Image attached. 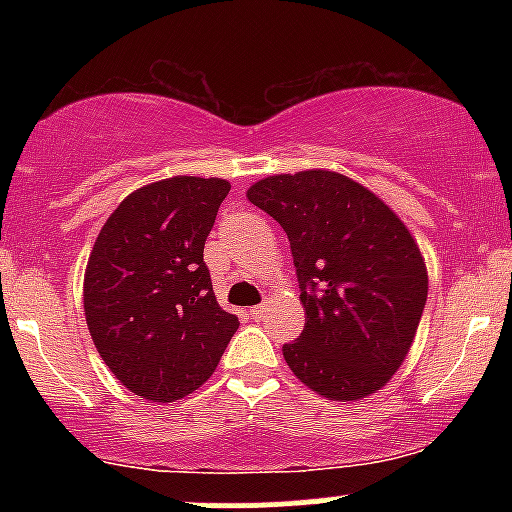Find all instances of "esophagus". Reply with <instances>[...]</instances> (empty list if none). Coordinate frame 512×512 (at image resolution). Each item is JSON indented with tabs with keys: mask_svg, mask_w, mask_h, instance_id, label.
Instances as JSON below:
<instances>
[{
	"mask_svg": "<svg viewBox=\"0 0 512 512\" xmlns=\"http://www.w3.org/2000/svg\"><path fill=\"white\" fill-rule=\"evenodd\" d=\"M264 315H267V305H255V308H252L250 310V317H252V320H262V317Z\"/></svg>",
	"mask_w": 512,
	"mask_h": 512,
	"instance_id": "obj_1",
	"label": "esophagus"
}]
</instances>
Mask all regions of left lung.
Listing matches in <instances>:
<instances>
[{"label":"left lung","instance_id":"8db88e82","mask_svg":"<svg viewBox=\"0 0 512 512\" xmlns=\"http://www.w3.org/2000/svg\"><path fill=\"white\" fill-rule=\"evenodd\" d=\"M291 243L305 327L284 358L337 402L373 395L409 354L428 296L419 245L368 187L334 170L269 175L248 190Z\"/></svg>","mask_w":512,"mask_h":512}]
</instances>
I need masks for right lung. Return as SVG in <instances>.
Instances as JSON below:
<instances>
[{
	"mask_svg": "<svg viewBox=\"0 0 512 512\" xmlns=\"http://www.w3.org/2000/svg\"><path fill=\"white\" fill-rule=\"evenodd\" d=\"M231 182L175 175L139 187L98 233L84 274L93 344L127 390L175 402L209 380L238 330L211 289L204 243Z\"/></svg>",
	"mask_w": 512,
	"mask_h": 512,
	"instance_id": "1",
	"label": "right lung"
}]
</instances>
